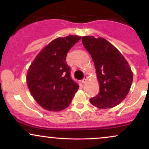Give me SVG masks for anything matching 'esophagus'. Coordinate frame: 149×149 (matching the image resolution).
Masks as SVG:
<instances>
[{"label": "esophagus", "mask_w": 149, "mask_h": 149, "mask_svg": "<svg viewBox=\"0 0 149 149\" xmlns=\"http://www.w3.org/2000/svg\"><path fill=\"white\" fill-rule=\"evenodd\" d=\"M87 80H88V77H85V78L82 80V83H83V84H85V83H87Z\"/></svg>", "instance_id": "esophagus-1"}]
</instances>
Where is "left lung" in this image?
Masks as SVG:
<instances>
[{
  "mask_svg": "<svg viewBox=\"0 0 149 149\" xmlns=\"http://www.w3.org/2000/svg\"><path fill=\"white\" fill-rule=\"evenodd\" d=\"M82 42L95 63L100 83V92L90 99L92 105L110 109L127 96L132 85L133 73L127 61L117 49L102 38L84 36Z\"/></svg>",
  "mask_w": 149,
  "mask_h": 149,
  "instance_id": "1",
  "label": "left lung"
}]
</instances>
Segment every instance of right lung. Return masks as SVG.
<instances>
[{
	"mask_svg": "<svg viewBox=\"0 0 149 149\" xmlns=\"http://www.w3.org/2000/svg\"><path fill=\"white\" fill-rule=\"evenodd\" d=\"M80 38L71 35L54 39L40 51L29 68V89L37 103L46 110L59 111L66 109L79 88L71 78L66 58Z\"/></svg>",
	"mask_w": 149,
	"mask_h": 149,
	"instance_id": "right-lung-1",
	"label": "right lung"
}]
</instances>
